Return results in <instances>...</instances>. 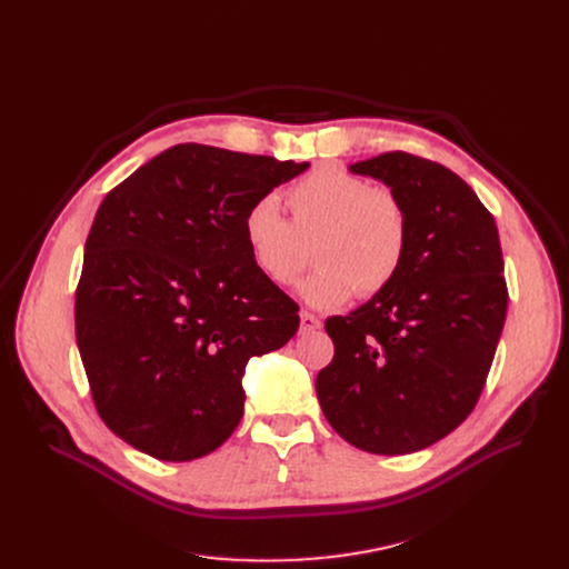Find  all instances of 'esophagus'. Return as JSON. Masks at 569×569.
<instances>
[{
    "label": "esophagus",
    "mask_w": 569,
    "mask_h": 569,
    "mask_svg": "<svg viewBox=\"0 0 569 569\" xmlns=\"http://www.w3.org/2000/svg\"><path fill=\"white\" fill-rule=\"evenodd\" d=\"M318 327H320V320L313 313H309V311L300 313V330L302 332H316Z\"/></svg>",
    "instance_id": "obj_1"
}]
</instances>
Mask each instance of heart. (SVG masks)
I'll return each mask as SVG.
<instances>
[{
  "instance_id": "heart-1",
  "label": "heart",
  "mask_w": 569,
  "mask_h": 569,
  "mask_svg": "<svg viewBox=\"0 0 569 569\" xmlns=\"http://www.w3.org/2000/svg\"><path fill=\"white\" fill-rule=\"evenodd\" d=\"M288 221L272 198L256 200L242 219V234L258 272L274 286H290L309 262L313 272L297 286L313 309H337L357 292L373 297L401 274L410 226L401 200L339 168H316L286 193Z\"/></svg>"
}]
</instances>
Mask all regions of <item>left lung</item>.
<instances>
[{"mask_svg": "<svg viewBox=\"0 0 569 569\" xmlns=\"http://www.w3.org/2000/svg\"><path fill=\"white\" fill-rule=\"evenodd\" d=\"M403 204L397 281L327 318L335 360L316 378L332 429L371 455H410L452 433L485 387L507 313L493 217L459 174L406 152L348 166Z\"/></svg>", "mask_w": 569, "mask_h": 569, "instance_id": "left-lung-1", "label": "left lung"}]
</instances>
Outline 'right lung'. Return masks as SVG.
<instances>
[{"mask_svg": "<svg viewBox=\"0 0 569 569\" xmlns=\"http://www.w3.org/2000/svg\"><path fill=\"white\" fill-rule=\"evenodd\" d=\"M309 163L174 144L112 189L84 244L76 341L101 420L161 461L214 452L251 357L300 327L251 260L247 209Z\"/></svg>", "mask_w": 569, "mask_h": 569, "instance_id": "right-lung-1", "label": "right lung"}]
</instances>
